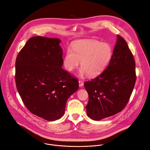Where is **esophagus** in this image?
Instances as JSON below:
<instances>
[{
	"label": "esophagus",
	"mask_w": 150,
	"mask_h": 150,
	"mask_svg": "<svg viewBox=\"0 0 150 150\" xmlns=\"http://www.w3.org/2000/svg\"><path fill=\"white\" fill-rule=\"evenodd\" d=\"M78 83H79V87H82V86L83 85V82L81 81H78Z\"/></svg>",
	"instance_id": "esophagus-1"
}]
</instances>
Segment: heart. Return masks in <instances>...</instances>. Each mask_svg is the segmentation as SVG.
I'll return each mask as SVG.
<instances>
[{
  "instance_id": "obj_1",
  "label": "heart",
  "mask_w": 150,
  "mask_h": 150,
  "mask_svg": "<svg viewBox=\"0 0 150 150\" xmlns=\"http://www.w3.org/2000/svg\"><path fill=\"white\" fill-rule=\"evenodd\" d=\"M72 47L74 52L71 49L67 50L63 57V66L67 71L72 72L81 62L80 77L87 74L90 77L99 75L108 65L112 56L109 45L94 39L76 41Z\"/></svg>"
}]
</instances>
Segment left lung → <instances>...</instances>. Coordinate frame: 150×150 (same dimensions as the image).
Segmentation results:
<instances>
[{
	"mask_svg": "<svg viewBox=\"0 0 150 150\" xmlns=\"http://www.w3.org/2000/svg\"><path fill=\"white\" fill-rule=\"evenodd\" d=\"M135 60L126 41L117 35L108 67L99 76L84 83L89 97L86 106L88 117L100 120L125 108L135 86Z\"/></svg>",
	"mask_w": 150,
	"mask_h": 150,
	"instance_id": "8db88e82",
	"label": "left lung"
}]
</instances>
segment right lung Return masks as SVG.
Instances as JSON below:
<instances>
[{
    "instance_id": "add662e5",
    "label": "right lung",
    "mask_w": 150,
    "mask_h": 150,
    "mask_svg": "<svg viewBox=\"0 0 150 150\" xmlns=\"http://www.w3.org/2000/svg\"><path fill=\"white\" fill-rule=\"evenodd\" d=\"M61 40L41 36L30 38L15 63L17 90L33 114L54 121L65 113L67 102L79 87L64 71Z\"/></svg>"
}]
</instances>
